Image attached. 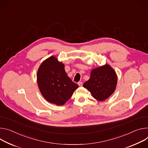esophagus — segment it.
Returning a JSON list of instances; mask_svg holds the SVG:
<instances>
[{"instance_id":"esophagus-1","label":"esophagus","mask_w":148,"mask_h":148,"mask_svg":"<svg viewBox=\"0 0 148 148\" xmlns=\"http://www.w3.org/2000/svg\"><path fill=\"white\" fill-rule=\"evenodd\" d=\"M78 85L79 86H83V82H79L78 83Z\"/></svg>"}]
</instances>
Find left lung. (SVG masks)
I'll return each mask as SVG.
<instances>
[{
  "instance_id": "1",
  "label": "left lung",
  "mask_w": 148,
  "mask_h": 148,
  "mask_svg": "<svg viewBox=\"0 0 148 148\" xmlns=\"http://www.w3.org/2000/svg\"><path fill=\"white\" fill-rule=\"evenodd\" d=\"M117 83L116 71L110 65L106 64L91 70L90 78L83 84V87L95 99L103 101L113 95Z\"/></svg>"
}]
</instances>
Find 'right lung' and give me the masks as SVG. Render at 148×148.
I'll return each instance as SVG.
<instances>
[{
	"label": "right lung",
	"mask_w": 148,
	"mask_h": 148,
	"mask_svg": "<svg viewBox=\"0 0 148 148\" xmlns=\"http://www.w3.org/2000/svg\"><path fill=\"white\" fill-rule=\"evenodd\" d=\"M37 83L43 97L50 103L62 106L72 96L78 86L67 75L64 64L51 56L40 65Z\"/></svg>",
	"instance_id": "1"
}]
</instances>
